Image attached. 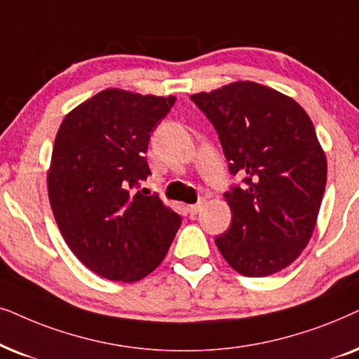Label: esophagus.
I'll return each mask as SVG.
<instances>
[{"label": "esophagus", "instance_id": "obj_1", "mask_svg": "<svg viewBox=\"0 0 359 359\" xmlns=\"http://www.w3.org/2000/svg\"><path fill=\"white\" fill-rule=\"evenodd\" d=\"M200 208H202V202H198V203H194V205H189V207H187L189 213L192 215V217H194V215H197V213L200 212Z\"/></svg>", "mask_w": 359, "mask_h": 359}]
</instances>
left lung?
<instances>
[{"label":"left lung","instance_id":"8db88e82","mask_svg":"<svg viewBox=\"0 0 359 359\" xmlns=\"http://www.w3.org/2000/svg\"><path fill=\"white\" fill-rule=\"evenodd\" d=\"M190 98L213 123L229 172L245 175L224 194L231 224L215 238L219 252L243 276L283 271L309 245L327 184L312 119L287 95L248 80Z\"/></svg>","mask_w":359,"mask_h":359}]
</instances>
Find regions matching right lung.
Instances as JSON below:
<instances>
[{"label": "right lung", "instance_id": "1", "mask_svg": "<svg viewBox=\"0 0 359 359\" xmlns=\"http://www.w3.org/2000/svg\"><path fill=\"white\" fill-rule=\"evenodd\" d=\"M175 97L107 88L72 109L57 131L47 192L72 252L95 274L136 283L169 251L182 218L140 187L151 174V133Z\"/></svg>", "mask_w": 359, "mask_h": 359}]
</instances>
